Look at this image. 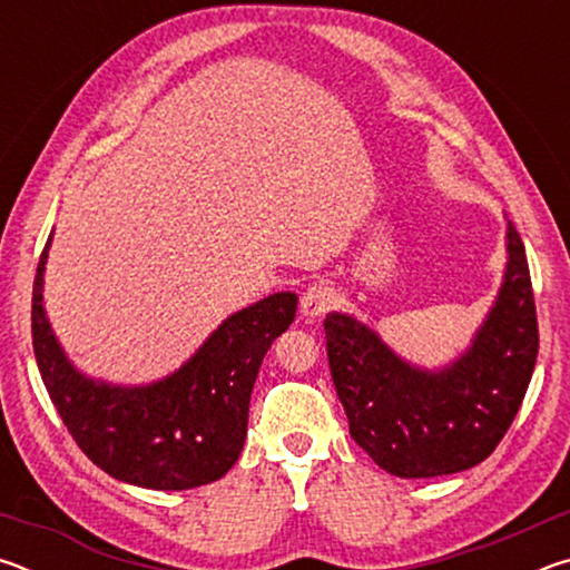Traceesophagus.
<instances>
[{"label": "esophagus", "mask_w": 570, "mask_h": 570, "mask_svg": "<svg viewBox=\"0 0 570 570\" xmlns=\"http://www.w3.org/2000/svg\"><path fill=\"white\" fill-rule=\"evenodd\" d=\"M334 298H336L334 288L326 282L308 284L306 292L302 294V314L304 316H322L324 312H330Z\"/></svg>", "instance_id": "34e87169"}]
</instances>
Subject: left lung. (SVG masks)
<instances>
[{"instance_id": "8db88e82", "label": "left lung", "mask_w": 570, "mask_h": 570, "mask_svg": "<svg viewBox=\"0 0 570 570\" xmlns=\"http://www.w3.org/2000/svg\"><path fill=\"white\" fill-rule=\"evenodd\" d=\"M324 332L350 435L382 470L417 480L475 468L505 438L533 377L538 320L523 240L508 220L503 288L448 370L410 366L346 314H326Z\"/></svg>"}]
</instances>
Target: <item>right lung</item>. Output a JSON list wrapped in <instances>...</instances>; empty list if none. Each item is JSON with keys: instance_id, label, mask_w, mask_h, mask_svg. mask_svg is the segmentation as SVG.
Segmentation results:
<instances>
[{"instance_id": "add662e5", "label": "right lung", "mask_w": 570, "mask_h": 570, "mask_svg": "<svg viewBox=\"0 0 570 570\" xmlns=\"http://www.w3.org/2000/svg\"><path fill=\"white\" fill-rule=\"evenodd\" d=\"M32 286V346L42 382L67 432L95 465L130 485L188 490L234 468L246 440L258 366L296 316V294L266 296L218 326L176 374L148 387L82 377L47 324L42 274Z\"/></svg>"}]
</instances>
